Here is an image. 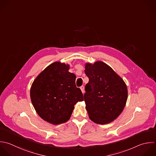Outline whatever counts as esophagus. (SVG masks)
<instances>
[{"mask_svg":"<svg viewBox=\"0 0 156 156\" xmlns=\"http://www.w3.org/2000/svg\"><path fill=\"white\" fill-rule=\"evenodd\" d=\"M80 90H81L82 93H85V88H84V87H83V86H81V87H80Z\"/></svg>","mask_w":156,"mask_h":156,"instance_id":"1","label":"esophagus"}]
</instances>
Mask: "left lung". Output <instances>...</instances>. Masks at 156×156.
Returning a JSON list of instances; mask_svg holds the SVG:
<instances>
[{
    "label": "left lung",
    "instance_id": "8db88e82",
    "mask_svg": "<svg viewBox=\"0 0 156 156\" xmlns=\"http://www.w3.org/2000/svg\"><path fill=\"white\" fill-rule=\"evenodd\" d=\"M89 78L85 85L84 101L90 119L105 124L122 113L127 99V88L123 79L108 65L101 61L85 64Z\"/></svg>",
    "mask_w": 156,
    "mask_h": 156
}]
</instances>
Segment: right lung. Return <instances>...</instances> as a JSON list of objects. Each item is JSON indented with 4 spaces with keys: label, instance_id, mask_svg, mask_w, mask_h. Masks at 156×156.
Returning <instances> with one entry per match:
<instances>
[{
    "label": "right lung",
    "instance_id": "1",
    "mask_svg": "<svg viewBox=\"0 0 156 156\" xmlns=\"http://www.w3.org/2000/svg\"><path fill=\"white\" fill-rule=\"evenodd\" d=\"M69 69V65L54 62L36 77L30 88V99L37 113L54 125L67 122L74 105L83 101L80 89L76 85V76Z\"/></svg>",
    "mask_w": 156,
    "mask_h": 156
}]
</instances>
